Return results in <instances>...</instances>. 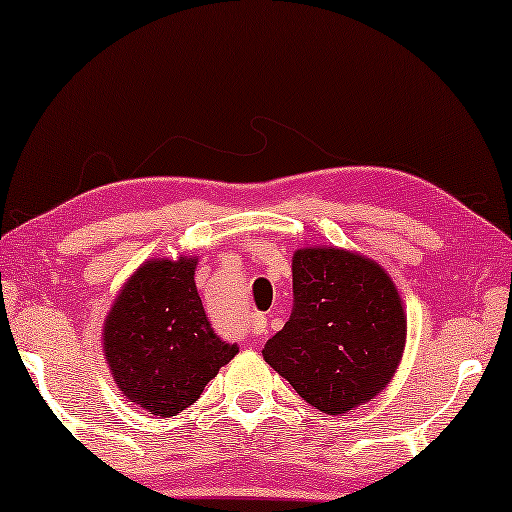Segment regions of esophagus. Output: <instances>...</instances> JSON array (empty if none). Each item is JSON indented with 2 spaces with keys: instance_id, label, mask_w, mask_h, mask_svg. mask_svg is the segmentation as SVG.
<instances>
[{
  "instance_id": "obj_1",
  "label": "esophagus",
  "mask_w": 512,
  "mask_h": 512,
  "mask_svg": "<svg viewBox=\"0 0 512 512\" xmlns=\"http://www.w3.org/2000/svg\"><path fill=\"white\" fill-rule=\"evenodd\" d=\"M247 331L251 335H263L265 333V317L263 314H251L247 321Z\"/></svg>"
}]
</instances>
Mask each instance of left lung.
Here are the masks:
<instances>
[{"mask_svg": "<svg viewBox=\"0 0 512 512\" xmlns=\"http://www.w3.org/2000/svg\"><path fill=\"white\" fill-rule=\"evenodd\" d=\"M405 312L391 277L345 249L293 254V310L263 359L326 415L370 401L394 377Z\"/></svg>", "mask_w": 512, "mask_h": 512, "instance_id": "obj_1", "label": "left lung"}]
</instances>
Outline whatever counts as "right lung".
Returning <instances> with one entry per match:
<instances>
[{"instance_id":"obj_1","label":"right lung","mask_w":512,"mask_h":512,"mask_svg":"<svg viewBox=\"0 0 512 512\" xmlns=\"http://www.w3.org/2000/svg\"><path fill=\"white\" fill-rule=\"evenodd\" d=\"M195 263H144L104 321V356L118 389L158 417H174L198 401L240 349L209 324L195 289Z\"/></svg>"}]
</instances>
